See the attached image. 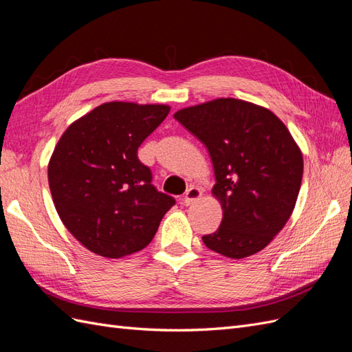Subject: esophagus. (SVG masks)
<instances>
[{
	"mask_svg": "<svg viewBox=\"0 0 352 352\" xmlns=\"http://www.w3.org/2000/svg\"><path fill=\"white\" fill-rule=\"evenodd\" d=\"M201 195H202V192H201L199 188L190 186V188L186 190V194H185V197H184V204H185V206L194 204V202H195L197 199L201 198Z\"/></svg>",
	"mask_w": 352,
	"mask_h": 352,
	"instance_id": "obj_1",
	"label": "esophagus"
}]
</instances>
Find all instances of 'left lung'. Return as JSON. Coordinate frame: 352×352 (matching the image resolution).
Masks as SVG:
<instances>
[{"mask_svg": "<svg viewBox=\"0 0 352 352\" xmlns=\"http://www.w3.org/2000/svg\"><path fill=\"white\" fill-rule=\"evenodd\" d=\"M175 119L206 145L214 167L223 220L202 236L206 247L235 260L267 247L291 217L302 180V154L286 126L235 98L179 110Z\"/></svg>", "mask_w": 352, "mask_h": 352, "instance_id": "left-lung-1", "label": "left lung"}]
</instances>
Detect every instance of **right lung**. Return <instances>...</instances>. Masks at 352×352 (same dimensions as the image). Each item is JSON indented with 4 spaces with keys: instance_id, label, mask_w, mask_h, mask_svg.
Listing matches in <instances>:
<instances>
[{
    "instance_id": "add662e5",
    "label": "right lung",
    "mask_w": 352,
    "mask_h": 352,
    "mask_svg": "<svg viewBox=\"0 0 352 352\" xmlns=\"http://www.w3.org/2000/svg\"><path fill=\"white\" fill-rule=\"evenodd\" d=\"M168 105L107 102L67 127L48 166L61 221L83 247L107 258L144 250L176 199L153 185L138 148Z\"/></svg>"
}]
</instances>
